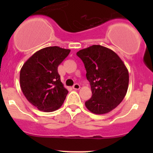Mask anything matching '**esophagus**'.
<instances>
[{
	"label": "esophagus",
	"instance_id": "34e87169",
	"mask_svg": "<svg viewBox=\"0 0 153 153\" xmlns=\"http://www.w3.org/2000/svg\"><path fill=\"white\" fill-rule=\"evenodd\" d=\"M72 88H73L74 89H79L80 88H81V86H80V85L78 84H75L73 85V86H72Z\"/></svg>",
	"mask_w": 153,
	"mask_h": 153
}]
</instances>
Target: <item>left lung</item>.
Masks as SVG:
<instances>
[{
	"label": "left lung",
	"mask_w": 153,
	"mask_h": 153,
	"mask_svg": "<svg viewBox=\"0 0 153 153\" xmlns=\"http://www.w3.org/2000/svg\"><path fill=\"white\" fill-rule=\"evenodd\" d=\"M77 55L84 64L90 83L92 97L86 107L97 115L112 111L123 101L129 85V72L120 57L112 49L92 45L81 49Z\"/></svg>",
	"instance_id": "left-lung-1"
}]
</instances>
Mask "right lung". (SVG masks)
Instances as JSON below:
<instances>
[{"label":"right lung","instance_id":"add662e5","mask_svg":"<svg viewBox=\"0 0 153 153\" xmlns=\"http://www.w3.org/2000/svg\"><path fill=\"white\" fill-rule=\"evenodd\" d=\"M70 49L49 47L34 53L20 72L21 90L27 101L40 111L53 112L59 109L68 93L61 81L58 67Z\"/></svg>","mask_w":153,"mask_h":153}]
</instances>
